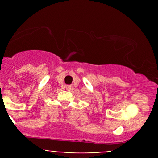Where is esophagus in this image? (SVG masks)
<instances>
[{"instance_id": "esophagus-1", "label": "esophagus", "mask_w": 158, "mask_h": 158, "mask_svg": "<svg viewBox=\"0 0 158 158\" xmlns=\"http://www.w3.org/2000/svg\"><path fill=\"white\" fill-rule=\"evenodd\" d=\"M65 88H66V89L68 90H70L72 88V86H71V85H66V86H65Z\"/></svg>"}]
</instances>
